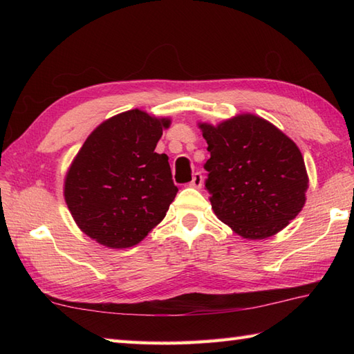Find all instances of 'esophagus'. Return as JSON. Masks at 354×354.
<instances>
[{
  "mask_svg": "<svg viewBox=\"0 0 354 354\" xmlns=\"http://www.w3.org/2000/svg\"><path fill=\"white\" fill-rule=\"evenodd\" d=\"M202 183H204V178H202V173H201V171H196V173H194V175H193V179H192L190 185L194 187V189H201Z\"/></svg>",
  "mask_w": 354,
  "mask_h": 354,
  "instance_id": "obj_1",
  "label": "esophagus"
}]
</instances>
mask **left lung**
<instances>
[{"label":"left lung","instance_id":"8db88e82","mask_svg":"<svg viewBox=\"0 0 354 354\" xmlns=\"http://www.w3.org/2000/svg\"><path fill=\"white\" fill-rule=\"evenodd\" d=\"M209 160L205 189L219 219L245 239L281 231L306 202L307 178L295 142L252 114L201 124Z\"/></svg>","mask_w":354,"mask_h":354}]
</instances>
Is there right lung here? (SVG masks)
Instances as JSON below:
<instances>
[{"instance_id": "obj_1", "label": "right lung", "mask_w": 354, "mask_h": 354, "mask_svg": "<svg viewBox=\"0 0 354 354\" xmlns=\"http://www.w3.org/2000/svg\"><path fill=\"white\" fill-rule=\"evenodd\" d=\"M170 120L132 109L89 135L65 178V201L86 236L131 248L160 223L175 199L169 156L155 147Z\"/></svg>"}]
</instances>
